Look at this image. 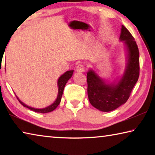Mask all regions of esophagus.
<instances>
[{
  "label": "esophagus",
  "instance_id": "1",
  "mask_svg": "<svg viewBox=\"0 0 155 155\" xmlns=\"http://www.w3.org/2000/svg\"><path fill=\"white\" fill-rule=\"evenodd\" d=\"M85 70V65L83 64H79L77 65V71L78 72H83Z\"/></svg>",
  "mask_w": 155,
  "mask_h": 155
}]
</instances>
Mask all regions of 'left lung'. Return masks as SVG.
<instances>
[{
	"mask_svg": "<svg viewBox=\"0 0 155 155\" xmlns=\"http://www.w3.org/2000/svg\"><path fill=\"white\" fill-rule=\"evenodd\" d=\"M120 41H124L128 62L122 77L116 84L105 83L92 70L87 74L88 98L91 105L107 112L124 104L140 76V52L135 39L124 26H122Z\"/></svg>",
	"mask_w": 155,
	"mask_h": 155,
	"instance_id": "1",
	"label": "left lung"
}]
</instances>
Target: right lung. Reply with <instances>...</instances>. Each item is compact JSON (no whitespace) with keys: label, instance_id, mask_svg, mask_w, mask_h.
<instances>
[{"label":"right lung","instance_id":"1","mask_svg":"<svg viewBox=\"0 0 155 155\" xmlns=\"http://www.w3.org/2000/svg\"><path fill=\"white\" fill-rule=\"evenodd\" d=\"M73 72H74V70H69V71L65 72L64 74H62L61 77L59 78L58 81H57V85H58V95H57V98L56 99V101L48 107H45V108H43V109H35V108H33V107H31L27 105V104H25V103H23L22 102L20 101L19 98L16 96L17 99L18 100V101L20 102L21 104H22L24 107H27V108L32 110V111L35 112L41 113V114H46V113L51 112L57 108V106L59 104L60 102H61L62 94H63V92H64V90L65 84L67 83L68 81L71 78L73 74Z\"/></svg>","mask_w":155,"mask_h":155}]
</instances>
